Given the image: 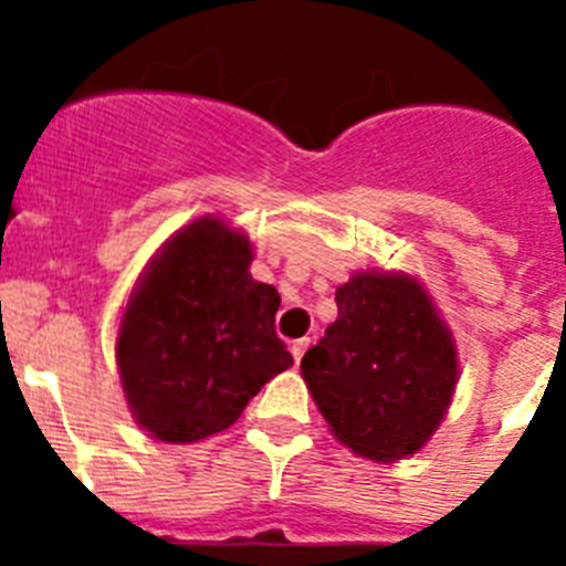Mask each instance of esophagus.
I'll return each mask as SVG.
<instances>
[{"label":"esophagus","instance_id":"obj_1","mask_svg":"<svg viewBox=\"0 0 566 566\" xmlns=\"http://www.w3.org/2000/svg\"><path fill=\"white\" fill-rule=\"evenodd\" d=\"M308 343H312V339H308V337L294 339V343H292V357H294V363H300V359H303V354H306Z\"/></svg>","mask_w":566,"mask_h":566}]
</instances>
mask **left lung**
<instances>
[{
  "label": "left lung",
  "mask_w": 566,
  "mask_h": 566,
  "mask_svg": "<svg viewBox=\"0 0 566 566\" xmlns=\"http://www.w3.org/2000/svg\"><path fill=\"white\" fill-rule=\"evenodd\" d=\"M334 300L337 319L300 363L319 413L359 457L417 453L457 385L451 332L402 274H354Z\"/></svg>",
  "instance_id": "obj_1"
}]
</instances>
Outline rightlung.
Here are the masks:
<instances>
[{"label":"right lung","instance_id":"add662e5","mask_svg":"<svg viewBox=\"0 0 566 566\" xmlns=\"http://www.w3.org/2000/svg\"><path fill=\"white\" fill-rule=\"evenodd\" d=\"M243 234L201 218L169 240L129 297L118 371L129 411L161 442H198L238 422L294 363L274 332L280 294L249 274Z\"/></svg>","mask_w":566,"mask_h":566}]
</instances>
